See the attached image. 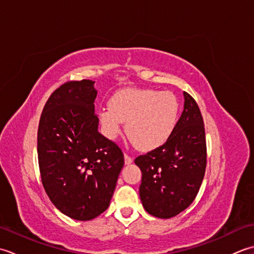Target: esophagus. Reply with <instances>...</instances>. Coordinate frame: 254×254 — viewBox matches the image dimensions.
<instances>
[{"mask_svg":"<svg viewBox=\"0 0 254 254\" xmlns=\"http://www.w3.org/2000/svg\"><path fill=\"white\" fill-rule=\"evenodd\" d=\"M124 163H126V165H131L133 163V158L131 157V156L126 154L124 155Z\"/></svg>","mask_w":254,"mask_h":254,"instance_id":"obj_1","label":"esophagus"}]
</instances>
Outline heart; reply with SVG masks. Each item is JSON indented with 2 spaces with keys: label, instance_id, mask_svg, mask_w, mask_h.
<instances>
[{
  "label": "heart",
  "instance_id": "heart-1",
  "mask_svg": "<svg viewBox=\"0 0 254 254\" xmlns=\"http://www.w3.org/2000/svg\"><path fill=\"white\" fill-rule=\"evenodd\" d=\"M179 100L170 91L123 89L113 95L109 108L99 111L104 135L115 138L126 123V132L135 146L152 150L163 145L177 127Z\"/></svg>",
  "mask_w": 254,
  "mask_h": 254
}]
</instances>
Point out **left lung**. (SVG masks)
<instances>
[{
	"instance_id": "8db88e82",
	"label": "left lung",
	"mask_w": 254,
	"mask_h": 254,
	"mask_svg": "<svg viewBox=\"0 0 254 254\" xmlns=\"http://www.w3.org/2000/svg\"><path fill=\"white\" fill-rule=\"evenodd\" d=\"M175 131L161 146L135 159L142 171L139 197L145 210L171 218L190 206L206 168V139L197 104L188 93Z\"/></svg>"
}]
</instances>
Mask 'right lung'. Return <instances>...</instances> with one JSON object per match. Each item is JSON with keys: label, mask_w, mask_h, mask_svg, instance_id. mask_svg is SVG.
I'll list each match as a JSON object with an SVG mask.
<instances>
[{"label": "right lung", "mask_w": 254, "mask_h": 254, "mask_svg": "<svg viewBox=\"0 0 254 254\" xmlns=\"http://www.w3.org/2000/svg\"><path fill=\"white\" fill-rule=\"evenodd\" d=\"M90 79L66 82L46 102L38 127L41 181L53 205L90 220L110 204L124 165L121 148L98 132Z\"/></svg>", "instance_id": "obj_1"}]
</instances>
